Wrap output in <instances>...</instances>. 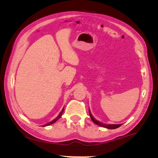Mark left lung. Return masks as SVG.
Listing matches in <instances>:
<instances>
[{
    "mask_svg": "<svg viewBox=\"0 0 158 158\" xmlns=\"http://www.w3.org/2000/svg\"><path fill=\"white\" fill-rule=\"evenodd\" d=\"M89 117H91V118H92V121L95 124H96V125H98L99 126L103 127L104 128H109V129H114V128H117L119 127H121V125H122V124H118V125H106V124H103V123L100 122L99 121H97L96 119L94 118V117L92 116V113H91V111H90L89 109Z\"/></svg>",
    "mask_w": 158,
    "mask_h": 158,
    "instance_id": "1",
    "label": "left lung"
}]
</instances>
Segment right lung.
<instances>
[{
  "mask_svg": "<svg viewBox=\"0 0 158 158\" xmlns=\"http://www.w3.org/2000/svg\"><path fill=\"white\" fill-rule=\"evenodd\" d=\"M63 111H64V108L62 109V111H60V113L59 114V115L57 116L55 119H53V120H52V121H51V122H49V123H48L47 124H46V125H43L42 127H46V126H49V125H52V124H53V123H55L57 120H58L59 118H60V117L62 116V114H63Z\"/></svg>",
  "mask_w": 158,
  "mask_h": 158,
  "instance_id": "obj_1",
  "label": "right lung"
}]
</instances>
